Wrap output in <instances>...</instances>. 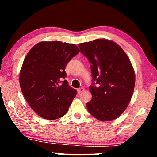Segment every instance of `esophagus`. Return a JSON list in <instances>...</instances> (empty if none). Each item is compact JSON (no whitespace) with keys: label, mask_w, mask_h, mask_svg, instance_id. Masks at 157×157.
Here are the masks:
<instances>
[{"label":"esophagus","mask_w":157,"mask_h":157,"mask_svg":"<svg viewBox=\"0 0 157 157\" xmlns=\"http://www.w3.org/2000/svg\"><path fill=\"white\" fill-rule=\"evenodd\" d=\"M84 90H85L84 88H83V87H81V88H79V89H78V94H81V93H82L83 91H84Z\"/></svg>","instance_id":"34e87169"}]
</instances>
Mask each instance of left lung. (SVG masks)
I'll return each mask as SVG.
<instances>
[{
    "instance_id": "obj_1",
    "label": "left lung",
    "mask_w": 157,
    "mask_h": 157,
    "mask_svg": "<svg viewBox=\"0 0 157 157\" xmlns=\"http://www.w3.org/2000/svg\"><path fill=\"white\" fill-rule=\"evenodd\" d=\"M78 46L91 63L93 77L88 111L100 121L117 119L127 108L134 89L135 74L129 59L117 43L104 38Z\"/></svg>"
}]
</instances>
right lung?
Listing matches in <instances>:
<instances>
[{
	"mask_svg": "<svg viewBox=\"0 0 157 157\" xmlns=\"http://www.w3.org/2000/svg\"><path fill=\"white\" fill-rule=\"evenodd\" d=\"M78 46L61 41H42L25 56L20 71L21 91L31 109L45 119L67 113L77 91L62 79L66 66L79 53Z\"/></svg>",
	"mask_w": 157,
	"mask_h": 157,
	"instance_id": "add662e5",
	"label": "right lung"
}]
</instances>
